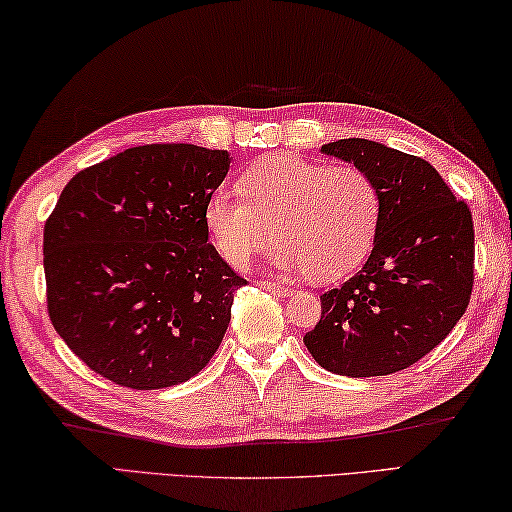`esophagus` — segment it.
<instances>
[{
  "mask_svg": "<svg viewBox=\"0 0 512 512\" xmlns=\"http://www.w3.org/2000/svg\"><path fill=\"white\" fill-rule=\"evenodd\" d=\"M258 285H261V288H265V290L274 292V294H281V297H288V294L292 292L290 285L279 283V281H258Z\"/></svg>",
  "mask_w": 512,
  "mask_h": 512,
  "instance_id": "34e87169",
  "label": "esophagus"
}]
</instances>
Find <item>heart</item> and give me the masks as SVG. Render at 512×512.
<instances>
[{
    "label": "heart",
    "instance_id": "b5f03b06",
    "mask_svg": "<svg viewBox=\"0 0 512 512\" xmlns=\"http://www.w3.org/2000/svg\"><path fill=\"white\" fill-rule=\"evenodd\" d=\"M240 191L220 186L204 204L213 247L233 267L247 265L272 233V261L319 281L346 276L371 254L382 191L364 168L272 155L242 173Z\"/></svg>",
    "mask_w": 512,
    "mask_h": 512
}]
</instances>
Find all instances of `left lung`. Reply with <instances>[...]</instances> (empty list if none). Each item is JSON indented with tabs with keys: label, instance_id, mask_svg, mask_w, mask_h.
Masks as SVG:
<instances>
[{
	"label": "left lung",
	"instance_id": "left-lung-1",
	"mask_svg": "<svg viewBox=\"0 0 512 512\" xmlns=\"http://www.w3.org/2000/svg\"><path fill=\"white\" fill-rule=\"evenodd\" d=\"M321 152L373 175L382 218L369 261L321 294V319L303 342L330 373L402 371L441 344L468 308L472 213L425 159L369 139H339Z\"/></svg>",
	"mask_w": 512,
	"mask_h": 512
}]
</instances>
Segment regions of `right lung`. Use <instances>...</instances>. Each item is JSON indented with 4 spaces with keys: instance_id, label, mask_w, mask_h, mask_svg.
<instances>
[{
    "instance_id": "obj_1",
    "label": "right lung",
    "mask_w": 512,
    "mask_h": 512,
    "mask_svg": "<svg viewBox=\"0 0 512 512\" xmlns=\"http://www.w3.org/2000/svg\"><path fill=\"white\" fill-rule=\"evenodd\" d=\"M229 164L227 150L150 143L80 170L60 193L44 224L49 319L105 380L166 389L218 351L247 285L204 227Z\"/></svg>"
}]
</instances>
